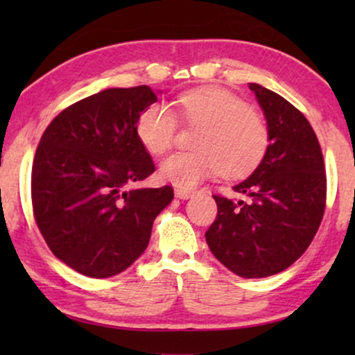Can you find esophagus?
Listing matches in <instances>:
<instances>
[{"label": "esophagus", "instance_id": "1", "mask_svg": "<svg viewBox=\"0 0 355 355\" xmlns=\"http://www.w3.org/2000/svg\"><path fill=\"white\" fill-rule=\"evenodd\" d=\"M174 193H176V197L178 198H182V200H187V198H191V197H193V191H191V189H181V187H178L176 191H174Z\"/></svg>", "mask_w": 355, "mask_h": 355}]
</instances>
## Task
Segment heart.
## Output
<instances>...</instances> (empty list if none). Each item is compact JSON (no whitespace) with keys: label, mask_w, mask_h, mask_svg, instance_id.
<instances>
[{"label":"heart","mask_w":355,"mask_h":355,"mask_svg":"<svg viewBox=\"0 0 355 355\" xmlns=\"http://www.w3.org/2000/svg\"><path fill=\"white\" fill-rule=\"evenodd\" d=\"M179 113L191 125H200L196 152H178L159 164V176L173 186L189 189L203 179L241 178L261 162L268 147V129L239 96L220 87H202L179 96ZM140 144L153 155L171 148L178 119L163 101L148 105L137 119Z\"/></svg>","instance_id":"obj_1"}]
</instances>
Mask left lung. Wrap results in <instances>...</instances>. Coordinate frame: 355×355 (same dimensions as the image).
<instances>
[{"label": "left lung", "mask_w": 355, "mask_h": 355, "mask_svg": "<svg viewBox=\"0 0 355 355\" xmlns=\"http://www.w3.org/2000/svg\"><path fill=\"white\" fill-rule=\"evenodd\" d=\"M268 129L259 166L234 186L247 202L216 197V220L205 232L211 254L242 278L279 273L307 250L324 211L327 176L312 125L288 100L250 84Z\"/></svg>", "instance_id": "1"}]
</instances>
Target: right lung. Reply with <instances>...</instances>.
Segmentation results:
<instances>
[{"label":"right lung","instance_id":"right-lung-1","mask_svg":"<svg viewBox=\"0 0 355 355\" xmlns=\"http://www.w3.org/2000/svg\"><path fill=\"white\" fill-rule=\"evenodd\" d=\"M147 85L106 89L51 121L32 166V203L48 247L72 270L110 278L147 249L169 186L130 189L155 171L137 119L157 101Z\"/></svg>","mask_w":355,"mask_h":355}]
</instances>
